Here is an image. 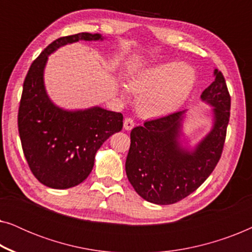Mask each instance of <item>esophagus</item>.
Here are the masks:
<instances>
[{"label": "esophagus", "mask_w": 252, "mask_h": 252, "mask_svg": "<svg viewBox=\"0 0 252 252\" xmlns=\"http://www.w3.org/2000/svg\"><path fill=\"white\" fill-rule=\"evenodd\" d=\"M134 126H135V123H134V120L132 118H126L124 120V128L126 130H130Z\"/></svg>", "instance_id": "34e87169"}]
</instances>
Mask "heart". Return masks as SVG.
Listing matches in <instances>:
<instances>
[{
    "label": "heart",
    "instance_id": "b5f03b06",
    "mask_svg": "<svg viewBox=\"0 0 252 252\" xmlns=\"http://www.w3.org/2000/svg\"><path fill=\"white\" fill-rule=\"evenodd\" d=\"M196 73L187 63L165 62L137 72L128 87L137 97V108L143 116L161 118L170 116L184 104L194 88ZM123 95H126L123 92Z\"/></svg>",
    "mask_w": 252,
    "mask_h": 252
}]
</instances>
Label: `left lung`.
Wrapping results in <instances>:
<instances>
[{
    "mask_svg": "<svg viewBox=\"0 0 252 252\" xmlns=\"http://www.w3.org/2000/svg\"><path fill=\"white\" fill-rule=\"evenodd\" d=\"M213 75L215 81L201 95L202 101L212 108V128L192 149L181 140L186 110L146 122L130 132L126 174L146 201L159 205L181 201L218 164L229 122L230 96L221 72L215 68Z\"/></svg>",
    "mask_w": 252,
    "mask_h": 252,
    "instance_id": "obj_1",
    "label": "left lung"
}]
</instances>
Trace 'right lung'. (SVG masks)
<instances>
[{"instance_id": "1", "label": "right lung", "mask_w": 252, "mask_h": 252, "mask_svg": "<svg viewBox=\"0 0 252 252\" xmlns=\"http://www.w3.org/2000/svg\"><path fill=\"white\" fill-rule=\"evenodd\" d=\"M101 34L79 33L50 43L33 62L24 81L18 130L24 155L37 180L47 187L67 189L86 180L95 155L123 128V115L101 106L66 110L55 104L44 86L48 56L78 41H103Z\"/></svg>"}]
</instances>
